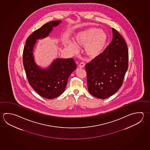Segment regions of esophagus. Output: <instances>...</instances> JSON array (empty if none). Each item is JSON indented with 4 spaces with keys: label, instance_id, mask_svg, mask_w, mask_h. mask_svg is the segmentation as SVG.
<instances>
[{
    "label": "esophagus",
    "instance_id": "esophagus-1",
    "mask_svg": "<svg viewBox=\"0 0 150 150\" xmlns=\"http://www.w3.org/2000/svg\"><path fill=\"white\" fill-rule=\"evenodd\" d=\"M85 66V63L83 62H80V64H79V67L80 68H84Z\"/></svg>",
    "mask_w": 150,
    "mask_h": 150
}]
</instances>
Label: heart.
Returning <instances> with one entry per match:
<instances>
[{
	"mask_svg": "<svg viewBox=\"0 0 150 150\" xmlns=\"http://www.w3.org/2000/svg\"><path fill=\"white\" fill-rule=\"evenodd\" d=\"M74 38L76 43L66 41L65 46L74 52H76L78 49L77 44L85 46L86 54L91 59L99 57L103 53L108 42L106 33L94 27L79 32L76 34Z\"/></svg>",
	"mask_w": 150,
	"mask_h": 150,
	"instance_id": "b5f03b06",
	"label": "heart"
}]
</instances>
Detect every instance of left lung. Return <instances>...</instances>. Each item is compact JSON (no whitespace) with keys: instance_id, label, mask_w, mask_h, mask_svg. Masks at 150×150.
Wrapping results in <instances>:
<instances>
[{"instance_id":"left-lung-1","label":"left lung","mask_w":150,"mask_h":150,"mask_svg":"<svg viewBox=\"0 0 150 150\" xmlns=\"http://www.w3.org/2000/svg\"><path fill=\"white\" fill-rule=\"evenodd\" d=\"M112 40L99 57L85 66L88 89L92 95L106 99L116 93L123 84L128 67V51L123 37L112 28Z\"/></svg>"}]
</instances>
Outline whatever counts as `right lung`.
Returning <instances> with one entry per match:
<instances>
[{
  "mask_svg": "<svg viewBox=\"0 0 150 150\" xmlns=\"http://www.w3.org/2000/svg\"><path fill=\"white\" fill-rule=\"evenodd\" d=\"M61 22H50L35 30L27 38L23 50V61L28 81L39 95L47 99L57 98L64 92L69 77L76 68L73 58H57L45 69L39 67L34 61L33 49L36 40L47 37Z\"/></svg>",
  "mask_w": 150,
  "mask_h": 150,
  "instance_id": "add662e5",
  "label": "right lung"
}]
</instances>
